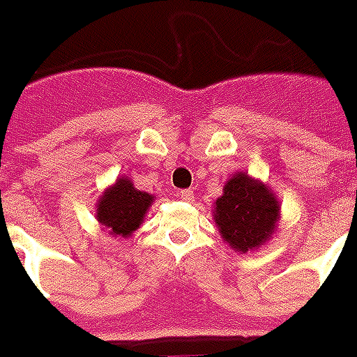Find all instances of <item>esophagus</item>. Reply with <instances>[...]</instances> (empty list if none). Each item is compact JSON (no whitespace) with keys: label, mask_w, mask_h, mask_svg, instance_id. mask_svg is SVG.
Instances as JSON below:
<instances>
[{"label":"esophagus","mask_w":357,"mask_h":357,"mask_svg":"<svg viewBox=\"0 0 357 357\" xmlns=\"http://www.w3.org/2000/svg\"><path fill=\"white\" fill-rule=\"evenodd\" d=\"M178 197H181L182 201H192L194 192H192V190H181V192H178Z\"/></svg>","instance_id":"esophagus-1"}]
</instances>
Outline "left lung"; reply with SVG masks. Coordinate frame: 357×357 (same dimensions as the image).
<instances>
[{"label": "left lung", "mask_w": 357, "mask_h": 357, "mask_svg": "<svg viewBox=\"0 0 357 357\" xmlns=\"http://www.w3.org/2000/svg\"><path fill=\"white\" fill-rule=\"evenodd\" d=\"M278 201L264 184L248 175H235L216 201L214 222L227 245L235 250L258 248L275 231Z\"/></svg>", "instance_id": "8db88e82"}]
</instances>
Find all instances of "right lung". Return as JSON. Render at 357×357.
Here are the masks:
<instances>
[{"label":"right lung","mask_w":357,"mask_h":357,"mask_svg":"<svg viewBox=\"0 0 357 357\" xmlns=\"http://www.w3.org/2000/svg\"><path fill=\"white\" fill-rule=\"evenodd\" d=\"M152 203V195L135 190L128 178H120L105 192L98 205V220L101 226L109 227L114 237H128L135 231L146 208Z\"/></svg>","instance_id":"right-lung-1"}]
</instances>
